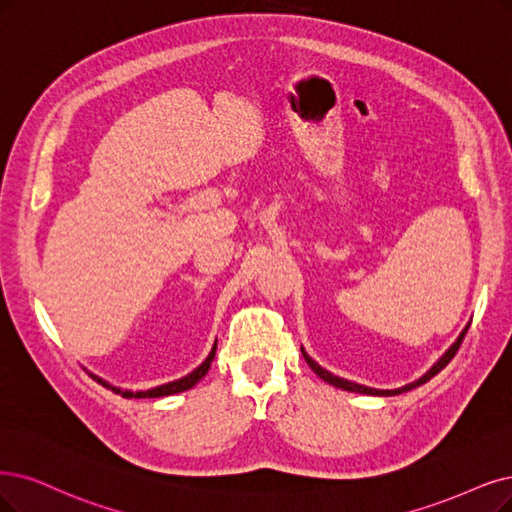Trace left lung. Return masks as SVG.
<instances>
[{
    "mask_svg": "<svg viewBox=\"0 0 512 512\" xmlns=\"http://www.w3.org/2000/svg\"><path fill=\"white\" fill-rule=\"evenodd\" d=\"M468 327H470V323L464 327V331L458 335V339L456 342H453L447 350H445V354L439 358L437 363H434L422 377H418V380L415 382H411V384H405V386H401V388H394V390H377V388H369V386H363V384H356V382H350V380H344V377H337V375H333L331 371H327V369H323L320 367L312 356H308V352L301 348V354H304V358H306V363L310 365V369L320 377V380H325L327 384H331V386H335V388H342V390H348V392H358V394H369V396H396V394H403V392H409V390H413V388H418V386H422V384H426L430 377H434L437 375L449 361L453 358V354L458 352V348H460V344H462V339H464V335H466V331H468Z\"/></svg>",
    "mask_w": 512,
    "mask_h": 512,
    "instance_id": "1",
    "label": "left lung"
}]
</instances>
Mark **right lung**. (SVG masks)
Listing matches in <instances>:
<instances>
[{"label": "right lung", "mask_w": 512, "mask_h": 512, "mask_svg": "<svg viewBox=\"0 0 512 512\" xmlns=\"http://www.w3.org/2000/svg\"><path fill=\"white\" fill-rule=\"evenodd\" d=\"M215 352H217V339H215V344H213V350L208 352V356L204 358V363L198 365L192 373H187L185 377H181V380L168 382V384H162V386H156V388H149V390H139V392L122 390V388H118V386H111L109 382H105L103 377H99V375H94V373H90V375H92L94 380H97L99 384H103L105 388L113 390L116 394H122L124 399H158V396H170V394H177V392H185V390H189V388H194V386L202 380V377L208 373V369H211Z\"/></svg>", "instance_id": "1"}]
</instances>
